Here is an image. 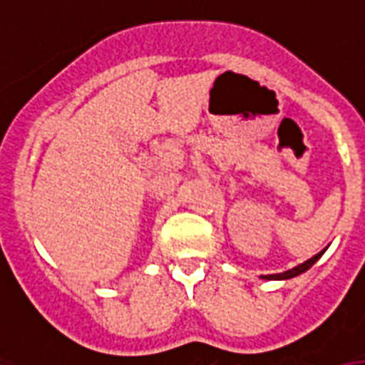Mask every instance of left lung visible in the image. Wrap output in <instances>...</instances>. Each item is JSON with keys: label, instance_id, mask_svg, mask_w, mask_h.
Instances as JSON below:
<instances>
[{"label": "left lung", "instance_id": "obj_1", "mask_svg": "<svg viewBox=\"0 0 365 365\" xmlns=\"http://www.w3.org/2000/svg\"><path fill=\"white\" fill-rule=\"evenodd\" d=\"M324 251H326V250H324ZM324 251H320L318 255H314L312 259H309V261H304L303 264H299V267L291 268V270H285V272H282V274H268V276H261V278L262 279H289V278H295V276H299V274L307 272V270H309V268L312 267V264H314V262L318 261L322 255H324Z\"/></svg>", "mask_w": 365, "mask_h": 365}]
</instances>
